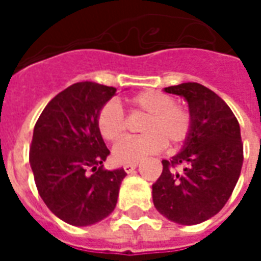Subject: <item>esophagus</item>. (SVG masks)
Instances as JSON below:
<instances>
[{"label":"esophagus","instance_id":"34e87169","mask_svg":"<svg viewBox=\"0 0 261 261\" xmlns=\"http://www.w3.org/2000/svg\"><path fill=\"white\" fill-rule=\"evenodd\" d=\"M137 168V164H128L124 165V170L125 173H131V172H134V169Z\"/></svg>","mask_w":261,"mask_h":261}]
</instances>
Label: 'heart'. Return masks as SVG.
Wrapping results in <instances>:
<instances>
[{"instance_id": "heart-1", "label": "heart", "mask_w": 261, "mask_h": 261, "mask_svg": "<svg viewBox=\"0 0 261 261\" xmlns=\"http://www.w3.org/2000/svg\"><path fill=\"white\" fill-rule=\"evenodd\" d=\"M131 112L147 114L142 121L144 136L130 137L119 141L113 148L117 164H137L169 144H180L190 133L192 119L187 110L176 106L175 99L159 91H144L127 99ZM96 128L103 140L117 141L124 134L125 121L117 102L105 103L96 116Z\"/></svg>"}]
</instances>
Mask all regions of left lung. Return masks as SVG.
<instances>
[{"instance_id": "obj_1", "label": "left lung", "mask_w": 261, "mask_h": 261, "mask_svg": "<svg viewBox=\"0 0 261 261\" xmlns=\"http://www.w3.org/2000/svg\"><path fill=\"white\" fill-rule=\"evenodd\" d=\"M183 97L192 119L190 133L152 185L153 205L172 222L196 225L218 214L235 189L243 164L241 127L229 106L197 82L164 89ZM184 166L180 174L173 168Z\"/></svg>"}]
</instances>
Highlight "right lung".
<instances>
[{
	"mask_svg": "<svg viewBox=\"0 0 261 261\" xmlns=\"http://www.w3.org/2000/svg\"><path fill=\"white\" fill-rule=\"evenodd\" d=\"M116 88L76 82L53 97L37 120L29 161L48 210L74 226H88L113 213L124 169L105 170L110 151L96 116Z\"/></svg>",
	"mask_w": 261,
	"mask_h": 261,
	"instance_id": "1",
	"label": "right lung"
}]
</instances>
